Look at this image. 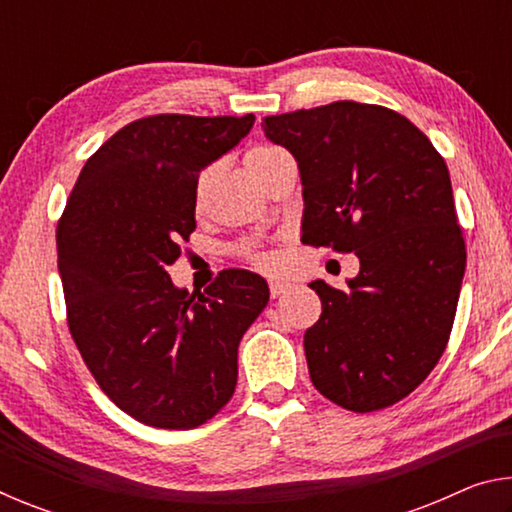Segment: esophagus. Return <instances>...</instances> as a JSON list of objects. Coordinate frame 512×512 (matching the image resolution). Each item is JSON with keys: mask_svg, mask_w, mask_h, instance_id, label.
Segmentation results:
<instances>
[{"mask_svg": "<svg viewBox=\"0 0 512 512\" xmlns=\"http://www.w3.org/2000/svg\"><path fill=\"white\" fill-rule=\"evenodd\" d=\"M289 289V284H284V282H271L268 284V291H271V298H280L284 291Z\"/></svg>", "mask_w": 512, "mask_h": 512, "instance_id": "esophagus-1", "label": "esophagus"}]
</instances>
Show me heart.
I'll return each mask as SVG.
<instances>
[{"label": "heart", "instance_id": "b5f03b06", "mask_svg": "<svg viewBox=\"0 0 512 512\" xmlns=\"http://www.w3.org/2000/svg\"><path fill=\"white\" fill-rule=\"evenodd\" d=\"M244 162L246 167L250 169V173L259 180L262 185H271V180L280 173L284 167H289L293 164L291 155L280 149V146H273V144H257V146H250L244 155ZM221 171V162H210L205 164V167L198 171V176L194 180V189H192V203H194V210L196 214L205 212L207 207V198H210L212 192V185L216 176H219ZM237 253L241 257H246L259 268H271L273 266V259L268 257L262 248H259L257 241H244V244H239Z\"/></svg>", "mask_w": 512, "mask_h": 512}]
</instances>
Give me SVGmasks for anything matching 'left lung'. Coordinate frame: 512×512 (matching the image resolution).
<instances>
[{
	"label": "left lung",
	"mask_w": 512,
	"mask_h": 512,
	"mask_svg": "<svg viewBox=\"0 0 512 512\" xmlns=\"http://www.w3.org/2000/svg\"><path fill=\"white\" fill-rule=\"evenodd\" d=\"M262 128L298 160L302 244L361 262L350 291L309 284L323 302L305 332L311 381L354 413L393 406L443 357L465 273L443 155L375 103L334 101L264 117Z\"/></svg>",
	"instance_id": "8db88e82"
}]
</instances>
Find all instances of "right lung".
<instances>
[{"label":"right lung","instance_id":"right-lung-1","mask_svg":"<svg viewBox=\"0 0 512 512\" xmlns=\"http://www.w3.org/2000/svg\"><path fill=\"white\" fill-rule=\"evenodd\" d=\"M253 124V115L131 121L90 155L58 219L69 334L101 391L149 427H201L230 402L239 341L268 302L264 277L241 268L198 298L167 273L196 230L198 171Z\"/></svg>","mask_w":512,"mask_h":512}]
</instances>
